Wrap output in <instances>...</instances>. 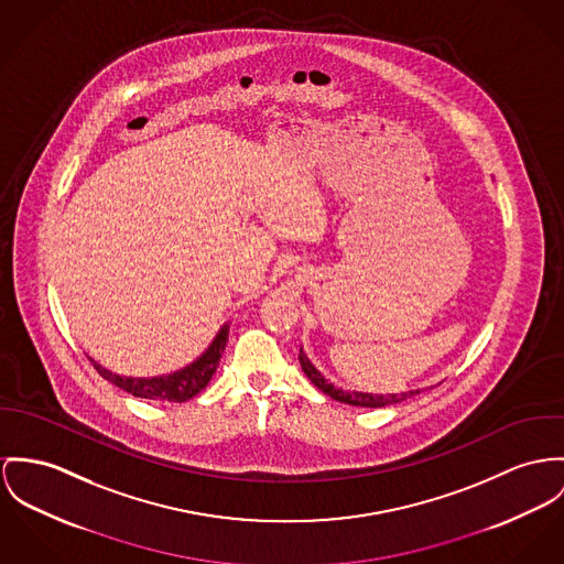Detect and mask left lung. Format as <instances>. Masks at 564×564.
Returning a JSON list of instances; mask_svg holds the SVG:
<instances>
[{
	"label": "left lung",
	"mask_w": 564,
	"mask_h": 564,
	"mask_svg": "<svg viewBox=\"0 0 564 564\" xmlns=\"http://www.w3.org/2000/svg\"><path fill=\"white\" fill-rule=\"evenodd\" d=\"M299 360H301V367H303L304 376L322 390L326 392L328 397L341 401V403H349V405H360V408H384V405H392V403H399L412 394H419V390H408V392H392V394H371V392H356V390H341L335 389L328 380H324V376L311 365V360L304 356L303 349L299 354Z\"/></svg>",
	"instance_id": "1"
}]
</instances>
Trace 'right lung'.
<instances>
[{"mask_svg": "<svg viewBox=\"0 0 564 564\" xmlns=\"http://www.w3.org/2000/svg\"><path fill=\"white\" fill-rule=\"evenodd\" d=\"M227 335H229V326H223L218 330L215 341L210 344V347L195 362H191L188 367L174 371L170 376H159V378H124V376H116L109 369H105L98 362H94L91 358L89 360H91L94 369L105 380H109L118 389L127 390V392L134 394V397L150 399V401H163V403L165 401L167 403H182V401H188L199 390L208 387L210 378L217 371L220 354H223V349L227 346Z\"/></svg>", "mask_w": 564, "mask_h": 564, "instance_id": "obj_1", "label": "right lung"}]
</instances>
